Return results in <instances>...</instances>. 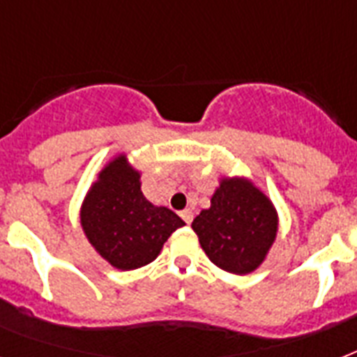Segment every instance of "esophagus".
Returning a JSON list of instances; mask_svg holds the SVG:
<instances>
[{"instance_id": "34e87169", "label": "esophagus", "mask_w": 357, "mask_h": 357, "mask_svg": "<svg viewBox=\"0 0 357 357\" xmlns=\"http://www.w3.org/2000/svg\"><path fill=\"white\" fill-rule=\"evenodd\" d=\"M179 217L183 218L187 224H190L192 222V217H195V215H192V209H183V211L179 213Z\"/></svg>"}]
</instances>
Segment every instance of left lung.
Listing matches in <instances>:
<instances>
[{
  "label": "left lung",
  "mask_w": 357,
  "mask_h": 357,
  "mask_svg": "<svg viewBox=\"0 0 357 357\" xmlns=\"http://www.w3.org/2000/svg\"><path fill=\"white\" fill-rule=\"evenodd\" d=\"M211 263L231 274H250L276 241L278 211L271 198L246 178H222L211 207L192 220Z\"/></svg>",
  "instance_id": "1"
}]
</instances>
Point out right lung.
Listing matches in <instances>:
<instances>
[{"instance_id":"obj_1","label":"right lung","mask_w":357,"mask_h":357,"mask_svg":"<svg viewBox=\"0 0 357 357\" xmlns=\"http://www.w3.org/2000/svg\"><path fill=\"white\" fill-rule=\"evenodd\" d=\"M81 228L109 265L135 271L148 265L185 222L168 207H157L140 190V172L126 153L114 155L98 174L81 204Z\"/></svg>"}]
</instances>
